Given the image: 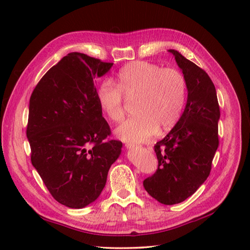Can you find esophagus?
<instances>
[{"label": "esophagus", "mask_w": 250, "mask_h": 250, "mask_svg": "<svg viewBox=\"0 0 250 250\" xmlns=\"http://www.w3.org/2000/svg\"><path fill=\"white\" fill-rule=\"evenodd\" d=\"M135 147H136V145H134V144H131V143H128V144H125V148H126V149H129V150L134 149Z\"/></svg>", "instance_id": "obj_1"}]
</instances>
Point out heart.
<instances>
[{
    "mask_svg": "<svg viewBox=\"0 0 250 250\" xmlns=\"http://www.w3.org/2000/svg\"><path fill=\"white\" fill-rule=\"evenodd\" d=\"M122 94L137 99V115L116 129L117 137L130 143L147 142L159 130L167 132L177 124L186 101V79L175 68L143 61L129 63L119 71L117 84L105 79L97 89L101 109L114 122L125 116Z\"/></svg>",
    "mask_w": 250,
    "mask_h": 250,
    "instance_id": "heart-1",
    "label": "heart"
}]
</instances>
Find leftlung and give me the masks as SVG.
<instances>
[{
	"label": "left lung",
	"instance_id": "1",
	"mask_svg": "<svg viewBox=\"0 0 250 250\" xmlns=\"http://www.w3.org/2000/svg\"><path fill=\"white\" fill-rule=\"evenodd\" d=\"M186 79L188 97L183 115L155 145L158 169L144 180L153 199L173 205L192 195L208 177L218 148L220 110L213 82L177 50L168 49Z\"/></svg>",
	"mask_w": 250,
	"mask_h": 250
}]
</instances>
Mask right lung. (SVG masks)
Wrapping results in <instances>:
<instances>
[{
    "label": "right lung",
    "instance_id": "add662e5",
    "mask_svg": "<svg viewBox=\"0 0 250 250\" xmlns=\"http://www.w3.org/2000/svg\"><path fill=\"white\" fill-rule=\"evenodd\" d=\"M113 63L71 52L52 66L31 94L26 137L31 161L54 199L70 208L97 200L122 143L106 141L94 79Z\"/></svg>",
    "mask_w": 250,
    "mask_h": 250
}]
</instances>
